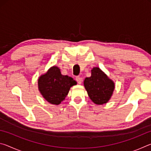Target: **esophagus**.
<instances>
[{"instance_id":"esophagus-1","label":"esophagus","mask_w":151,"mask_h":151,"mask_svg":"<svg viewBox=\"0 0 151 151\" xmlns=\"http://www.w3.org/2000/svg\"><path fill=\"white\" fill-rule=\"evenodd\" d=\"M76 81H77V83L78 84H81L82 82H83V78L81 77V76H76Z\"/></svg>"}]
</instances>
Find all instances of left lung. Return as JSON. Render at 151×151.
Masks as SVG:
<instances>
[{"mask_svg": "<svg viewBox=\"0 0 151 151\" xmlns=\"http://www.w3.org/2000/svg\"><path fill=\"white\" fill-rule=\"evenodd\" d=\"M84 85L88 95L96 104L106 103L113 93L114 84L98 67L91 70V76L84 81Z\"/></svg>", "mask_w": 151, "mask_h": 151, "instance_id": "8db88e82", "label": "left lung"}]
</instances>
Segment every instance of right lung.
<instances>
[{"label":"right lung","mask_w":151,"mask_h":151,"mask_svg":"<svg viewBox=\"0 0 151 151\" xmlns=\"http://www.w3.org/2000/svg\"><path fill=\"white\" fill-rule=\"evenodd\" d=\"M38 85L46 100L58 105L65 99L71 86L76 85V82L70 76L63 75L59 68L55 66L40 76Z\"/></svg>","instance_id":"1"}]
</instances>
